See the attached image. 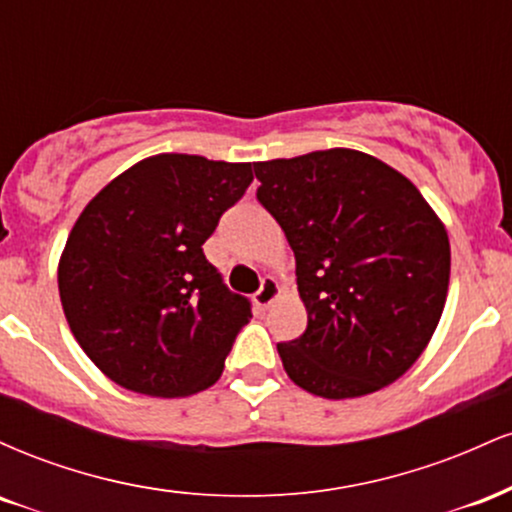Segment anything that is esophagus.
Masks as SVG:
<instances>
[{
	"instance_id": "34e87169",
	"label": "esophagus",
	"mask_w": 512,
	"mask_h": 512,
	"mask_svg": "<svg viewBox=\"0 0 512 512\" xmlns=\"http://www.w3.org/2000/svg\"><path fill=\"white\" fill-rule=\"evenodd\" d=\"M276 296H279V284H276L272 276H264L262 286L255 293L257 308H269L276 301Z\"/></svg>"
}]
</instances>
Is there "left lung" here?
<instances>
[{
	"mask_svg": "<svg viewBox=\"0 0 512 512\" xmlns=\"http://www.w3.org/2000/svg\"><path fill=\"white\" fill-rule=\"evenodd\" d=\"M262 204L296 255L308 327L276 344L289 378L327 399L395 383L443 315L450 243L411 182L351 149L255 163Z\"/></svg>",
	"mask_w": 512,
	"mask_h": 512,
	"instance_id": "8db88e82",
	"label": "left lung"
}]
</instances>
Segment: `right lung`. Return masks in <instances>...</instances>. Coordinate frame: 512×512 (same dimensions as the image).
Returning a JSON list of instances; mask_svg holds the SVG:
<instances>
[{
	"label": "right lung",
	"instance_id": "add662e5",
	"mask_svg": "<svg viewBox=\"0 0 512 512\" xmlns=\"http://www.w3.org/2000/svg\"><path fill=\"white\" fill-rule=\"evenodd\" d=\"M252 182V163L161 154L105 185L74 223L60 298L76 342L117 385L185 397L221 378L252 317L204 240Z\"/></svg>",
	"mask_w": 512,
	"mask_h": 512
}]
</instances>
